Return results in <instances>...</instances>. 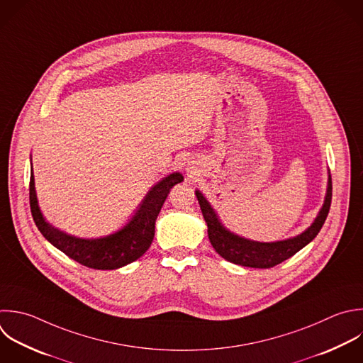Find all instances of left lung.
I'll list each match as a JSON object with an SVG mask.
<instances>
[{
	"label": "left lung",
	"mask_w": 363,
	"mask_h": 363,
	"mask_svg": "<svg viewBox=\"0 0 363 363\" xmlns=\"http://www.w3.org/2000/svg\"><path fill=\"white\" fill-rule=\"evenodd\" d=\"M203 217L208 227V238L213 245V248L227 261L242 265V267H251V268H272L282 261L288 259L294 254H296L301 248H303L308 242H311L322 228L329 208H330V200H332V179L329 176L328 182V191L325 197L323 207L320 208L318 217L315 218L313 224L303 231L301 235L295 238H289L285 241H277V242H255L245 238H241L238 235H234L233 233L227 231L218 221L214 210L207 203V200L203 197L200 191H196Z\"/></svg>",
	"instance_id": "left-lung-1"
}]
</instances>
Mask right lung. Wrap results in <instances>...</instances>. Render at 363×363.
Masks as SVG:
<instances>
[{"mask_svg":"<svg viewBox=\"0 0 363 363\" xmlns=\"http://www.w3.org/2000/svg\"><path fill=\"white\" fill-rule=\"evenodd\" d=\"M180 182H183L180 173H173L163 179L147 194L133 220L123 230L105 238L82 240L51 227L40 211L33 174L30 179L31 214L41 234L69 258L94 269H116L136 261L149 250L155 237L157 214L170 189Z\"/></svg>","mask_w":363,"mask_h":363,"instance_id":"add662e5","label":"right lung"}]
</instances>
